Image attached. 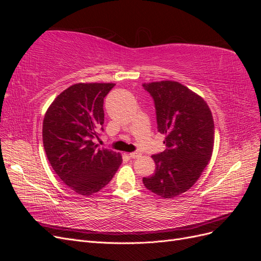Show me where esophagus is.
<instances>
[{"label":"esophagus","instance_id":"esophagus-1","mask_svg":"<svg viewBox=\"0 0 261 261\" xmlns=\"http://www.w3.org/2000/svg\"><path fill=\"white\" fill-rule=\"evenodd\" d=\"M128 155H129V158H133V159H136V158H138L140 155V153L139 152H130V153H128Z\"/></svg>","mask_w":261,"mask_h":261}]
</instances>
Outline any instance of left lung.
<instances>
[{
  "mask_svg": "<svg viewBox=\"0 0 261 261\" xmlns=\"http://www.w3.org/2000/svg\"><path fill=\"white\" fill-rule=\"evenodd\" d=\"M143 87L154 101L158 132L165 135L167 147L152 155L154 174L143 181L162 198H173L196 183L211 159L213 117L207 102L177 82H155Z\"/></svg>",
  "mask_w": 261,
  "mask_h": 261,
  "instance_id": "obj_1",
  "label": "left lung"
}]
</instances>
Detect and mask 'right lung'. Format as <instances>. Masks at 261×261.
<instances>
[{
    "label": "right lung",
    "instance_id": "right-lung-1",
    "mask_svg": "<svg viewBox=\"0 0 261 261\" xmlns=\"http://www.w3.org/2000/svg\"><path fill=\"white\" fill-rule=\"evenodd\" d=\"M115 84H75L54 99L42 125V139L52 169L74 193L89 196L112 179L122 156L100 148L103 99Z\"/></svg>",
    "mask_w": 261,
    "mask_h": 261
}]
</instances>
